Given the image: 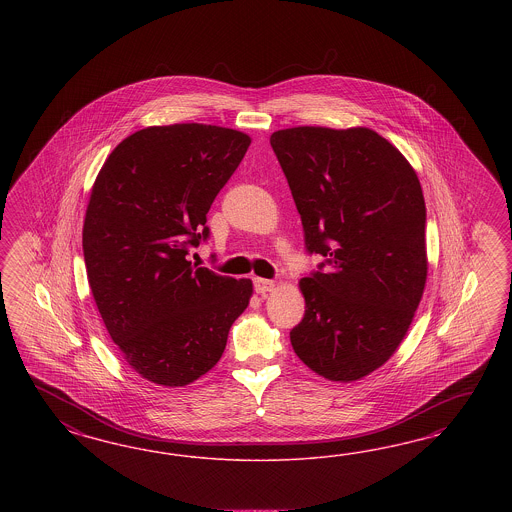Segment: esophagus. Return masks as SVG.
I'll use <instances>...</instances> for the list:
<instances>
[{
  "label": "esophagus",
  "mask_w": 512,
  "mask_h": 512,
  "mask_svg": "<svg viewBox=\"0 0 512 512\" xmlns=\"http://www.w3.org/2000/svg\"><path fill=\"white\" fill-rule=\"evenodd\" d=\"M253 289L257 291V293H268V291H272L274 289V281H270V279L263 278H255L253 279Z\"/></svg>",
  "instance_id": "1"
}]
</instances>
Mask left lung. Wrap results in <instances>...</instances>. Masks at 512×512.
Returning a JSON list of instances; mask_svg holds the SVG:
<instances>
[{
    "instance_id": "1",
    "label": "left lung",
    "mask_w": 512,
    "mask_h": 512,
    "mask_svg": "<svg viewBox=\"0 0 512 512\" xmlns=\"http://www.w3.org/2000/svg\"><path fill=\"white\" fill-rule=\"evenodd\" d=\"M270 146L306 251L325 257L300 279L306 313L291 345L313 372L357 381L394 355L422 298L426 206L417 172L366 127L281 129Z\"/></svg>"
}]
</instances>
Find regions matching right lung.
Masks as SVG:
<instances>
[{
  "mask_svg": "<svg viewBox=\"0 0 512 512\" xmlns=\"http://www.w3.org/2000/svg\"><path fill=\"white\" fill-rule=\"evenodd\" d=\"M248 135L217 125L146 127L122 140L93 184L82 249L97 310L127 364L184 387L212 370L249 279L191 264L206 214L248 152Z\"/></svg>",
  "mask_w": 512,
  "mask_h": 512,
  "instance_id": "1",
  "label": "right lung"
}]
</instances>
